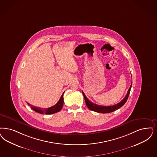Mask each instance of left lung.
<instances>
[{"label":"left lung","instance_id":"left-lung-1","mask_svg":"<svg viewBox=\"0 0 157 157\" xmlns=\"http://www.w3.org/2000/svg\"><path fill=\"white\" fill-rule=\"evenodd\" d=\"M132 84L130 86L129 89L128 90V91L127 92V94H126L124 98L120 102L118 103L117 104H115L114 105H110V106H102V105H99L98 104H94V103L91 102L85 96L84 92L82 91L83 95L85 98V103L86 104L87 108L89 109L97 112V113H100L102 114H105V113H109L111 112H113L114 111H115L116 109H118V108H121V107H122L124 105L125 103L126 102L129 95L130 92V89L132 87Z\"/></svg>","mask_w":157,"mask_h":157}]
</instances>
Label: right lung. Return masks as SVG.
I'll return each instance as SVG.
<instances>
[{
    "label": "right lung",
    "mask_w": 157,
    "mask_h": 157,
    "mask_svg": "<svg viewBox=\"0 0 157 157\" xmlns=\"http://www.w3.org/2000/svg\"><path fill=\"white\" fill-rule=\"evenodd\" d=\"M64 93V92L63 93V94ZM63 94L61 96V98H59V101L57 103V104H55L53 106L50 107V108H40V107H37L33 106V105H31L30 104H29L28 103H27V104L29 106L31 107V108H32L33 111L37 112L38 113L46 114H54V113H56L57 112H59V111L61 109L62 107H63V104H64Z\"/></svg>",
    "instance_id": "1"
}]
</instances>
